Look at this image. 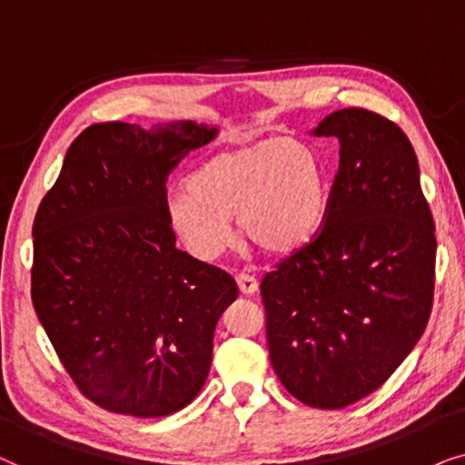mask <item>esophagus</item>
Here are the masks:
<instances>
[{"label": "esophagus", "mask_w": 465, "mask_h": 465, "mask_svg": "<svg viewBox=\"0 0 465 465\" xmlns=\"http://www.w3.org/2000/svg\"><path fill=\"white\" fill-rule=\"evenodd\" d=\"M236 281H238L240 291H242L244 295H255L257 291H259V281H257L255 276L244 274V272H240V274L236 276Z\"/></svg>", "instance_id": "esophagus-1"}]
</instances>
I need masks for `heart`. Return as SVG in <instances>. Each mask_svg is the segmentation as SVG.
<instances>
[{
    "instance_id": "obj_1",
    "label": "heart",
    "mask_w": 465,
    "mask_h": 465,
    "mask_svg": "<svg viewBox=\"0 0 465 465\" xmlns=\"http://www.w3.org/2000/svg\"><path fill=\"white\" fill-rule=\"evenodd\" d=\"M327 189L317 154L287 138L219 151L172 191L170 227L191 255L214 259L240 236L265 255H289L311 242L325 216Z\"/></svg>"
}]
</instances>
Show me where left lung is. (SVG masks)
<instances>
[{
    "label": "left lung",
    "mask_w": 465,
    "mask_h": 465,
    "mask_svg": "<svg viewBox=\"0 0 465 465\" xmlns=\"http://www.w3.org/2000/svg\"><path fill=\"white\" fill-rule=\"evenodd\" d=\"M340 165L319 236L262 281L272 368L312 408L376 391L423 336L434 302V219L406 134L363 108L327 114Z\"/></svg>",
    "instance_id": "1"
}]
</instances>
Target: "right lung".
I'll use <instances>...</instances> for the list:
<instances>
[{
    "label": "right lung",
    "mask_w": 465,
    "mask_h": 465,
    "mask_svg": "<svg viewBox=\"0 0 465 465\" xmlns=\"http://www.w3.org/2000/svg\"><path fill=\"white\" fill-rule=\"evenodd\" d=\"M216 134L193 121L86 127L35 213V314L83 395L110 412L165 417L208 379L238 284L176 249L165 181Z\"/></svg>",
    "instance_id": "obj_1"
}]
</instances>
